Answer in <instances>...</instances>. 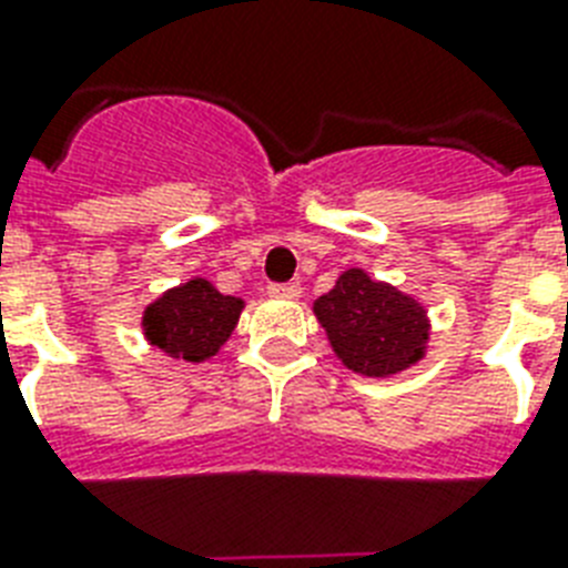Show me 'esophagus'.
Returning <instances> with one entry per match:
<instances>
[{"instance_id":"34e87169","label":"esophagus","mask_w":568,"mask_h":568,"mask_svg":"<svg viewBox=\"0 0 568 568\" xmlns=\"http://www.w3.org/2000/svg\"><path fill=\"white\" fill-rule=\"evenodd\" d=\"M268 294H271V297L297 300L300 297V283H271Z\"/></svg>"}]
</instances>
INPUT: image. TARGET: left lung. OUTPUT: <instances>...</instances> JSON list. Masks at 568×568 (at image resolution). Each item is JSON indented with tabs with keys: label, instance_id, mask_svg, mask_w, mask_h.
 <instances>
[{
	"label": "left lung",
	"instance_id": "left-lung-1",
	"mask_svg": "<svg viewBox=\"0 0 568 568\" xmlns=\"http://www.w3.org/2000/svg\"><path fill=\"white\" fill-rule=\"evenodd\" d=\"M315 315L335 356L362 376H394L426 353V308L362 268L344 271L335 288L315 300Z\"/></svg>",
	"mask_w": 568,
	"mask_h": 568
}]
</instances>
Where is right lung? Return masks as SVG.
Returning <instances> with one entry per match:
<instances>
[{
  "instance_id": "right-lung-1",
  "label": "right lung",
  "mask_w": 568,
  "mask_h": 568,
  "mask_svg": "<svg viewBox=\"0 0 568 568\" xmlns=\"http://www.w3.org/2000/svg\"><path fill=\"white\" fill-rule=\"evenodd\" d=\"M242 308V300L197 276L154 300L142 315V332L172 358L206 362L236 329Z\"/></svg>"
}]
</instances>
